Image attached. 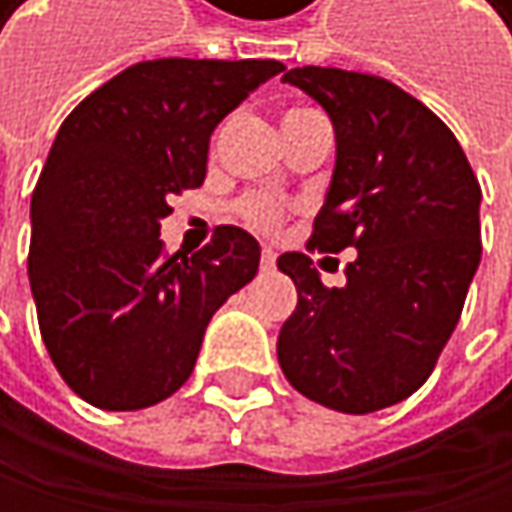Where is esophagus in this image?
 I'll return each mask as SVG.
<instances>
[{"label": "esophagus", "mask_w": 512, "mask_h": 512, "mask_svg": "<svg viewBox=\"0 0 512 512\" xmlns=\"http://www.w3.org/2000/svg\"><path fill=\"white\" fill-rule=\"evenodd\" d=\"M273 267H276V254L270 248H264L261 251V270H273Z\"/></svg>", "instance_id": "esophagus-1"}]
</instances>
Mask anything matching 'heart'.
Here are the masks:
<instances>
[{"instance_id": "obj_1", "label": "heart", "mask_w": 512, "mask_h": 512, "mask_svg": "<svg viewBox=\"0 0 512 512\" xmlns=\"http://www.w3.org/2000/svg\"><path fill=\"white\" fill-rule=\"evenodd\" d=\"M291 113H304V110H291ZM236 211L245 224L258 227V230H276L285 218V208L270 196H245V199H239Z\"/></svg>"}]
</instances>
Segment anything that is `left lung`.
<instances>
[{
    "instance_id": "8db88e82",
    "label": "left lung",
    "mask_w": 512,
    "mask_h": 512,
    "mask_svg": "<svg viewBox=\"0 0 512 512\" xmlns=\"http://www.w3.org/2000/svg\"><path fill=\"white\" fill-rule=\"evenodd\" d=\"M282 82L319 101L338 137L307 248H356V261L341 288L301 251L276 261L298 288L279 365L307 399L368 415L415 393L455 331L482 258V190L451 128L399 85L334 67H294Z\"/></svg>"
}]
</instances>
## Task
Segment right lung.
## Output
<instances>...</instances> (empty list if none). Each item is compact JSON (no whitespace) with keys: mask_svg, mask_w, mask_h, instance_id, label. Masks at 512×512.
I'll return each instance as SVG.
<instances>
[{"mask_svg":"<svg viewBox=\"0 0 512 512\" xmlns=\"http://www.w3.org/2000/svg\"><path fill=\"white\" fill-rule=\"evenodd\" d=\"M279 61L159 57L122 70L64 119L30 202V288L67 387L104 411L168 399L193 375L218 307L254 279L261 248L214 227L165 254L168 199L205 181L208 141Z\"/></svg>","mask_w":512,"mask_h":512,"instance_id":"add662e5","label":"right lung"}]
</instances>
